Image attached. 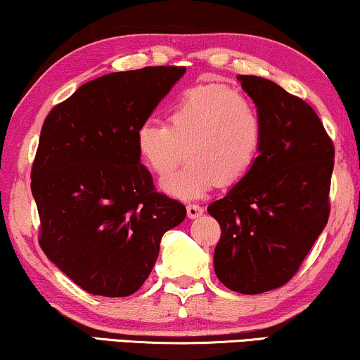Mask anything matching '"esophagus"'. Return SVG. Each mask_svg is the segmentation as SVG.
Returning <instances> with one entry per match:
<instances>
[{
	"label": "esophagus",
	"mask_w": 360,
	"mask_h": 360,
	"mask_svg": "<svg viewBox=\"0 0 360 360\" xmlns=\"http://www.w3.org/2000/svg\"><path fill=\"white\" fill-rule=\"evenodd\" d=\"M204 214V209H202L200 205H195V204H191V205H187V217H189V219H199V217Z\"/></svg>",
	"instance_id": "34e87169"
}]
</instances>
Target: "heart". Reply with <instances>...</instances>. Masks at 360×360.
Instances as JSON below:
<instances>
[{
    "instance_id": "heart-1",
    "label": "heart",
    "mask_w": 360,
    "mask_h": 360,
    "mask_svg": "<svg viewBox=\"0 0 360 360\" xmlns=\"http://www.w3.org/2000/svg\"><path fill=\"white\" fill-rule=\"evenodd\" d=\"M264 125L256 104L226 86L187 89L169 109L168 124L146 120L135 131L136 153L158 176L187 163L161 182L179 199H195L215 182L230 186L250 173L259 155Z\"/></svg>"
}]
</instances>
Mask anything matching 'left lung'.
Masks as SVG:
<instances>
[{
	"instance_id": "8db88e82",
	"label": "left lung",
	"mask_w": 360,
	"mask_h": 360,
	"mask_svg": "<svg viewBox=\"0 0 360 360\" xmlns=\"http://www.w3.org/2000/svg\"><path fill=\"white\" fill-rule=\"evenodd\" d=\"M236 78L259 109L264 136L250 173L207 212L221 229L217 277L233 292L256 295L290 281L325 230L334 146L305 101L271 79Z\"/></svg>"
}]
</instances>
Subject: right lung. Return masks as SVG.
<instances>
[{
  "label": "right lung",
  "instance_id": "add662e5",
  "mask_svg": "<svg viewBox=\"0 0 360 360\" xmlns=\"http://www.w3.org/2000/svg\"><path fill=\"white\" fill-rule=\"evenodd\" d=\"M145 67L88 81L55 105L40 130L30 189L40 246L93 295L129 297L143 285L186 207L155 192L135 131L184 77Z\"/></svg>",
  "mask_w": 360,
  "mask_h": 360
}]
</instances>
